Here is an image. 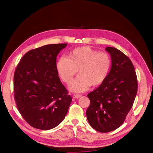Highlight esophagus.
I'll return each instance as SVG.
<instances>
[{"label": "esophagus", "mask_w": 153, "mask_h": 153, "mask_svg": "<svg viewBox=\"0 0 153 153\" xmlns=\"http://www.w3.org/2000/svg\"><path fill=\"white\" fill-rule=\"evenodd\" d=\"M81 96H82V95H80V94H74V95L73 96V98H75V99H76V98H80Z\"/></svg>", "instance_id": "1"}]
</instances>
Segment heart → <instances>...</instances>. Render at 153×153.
I'll return each mask as SVG.
<instances>
[{"mask_svg":"<svg viewBox=\"0 0 153 153\" xmlns=\"http://www.w3.org/2000/svg\"><path fill=\"white\" fill-rule=\"evenodd\" d=\"M111 68V59L105 52H98L89 47L74 49L69 57L62 56L57 62V71L62 81L69 84L78 69L80 74L73 81L69 89L82 92L92 85H98L105 80Z\"/></svg>","mask_w":153,"mask_h":153,"instance_id":"obj_1","label":"heart"}]
</instances>
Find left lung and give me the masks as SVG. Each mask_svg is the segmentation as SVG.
Returning a JSON list of instances; mask_svg holds the SVG:
<instances>
[{
  "instance_id": "left-lung-1",
  "label": "left lung",
  "mask_w": 153,
  "mask_h": 153,
  "mask_svg": "<svg viewBox=\"0 0 153 153\" xmlns=\"http://www.w3.org/2000/svg\"><path fill=\"white\" fill-rule=\"evenodd\" d=\"M112 65L105 80L88 94L86 116L91 126L101 133L120 127L132 108L137 93V78L131 60L121 51L106 47Z\"/></svg>"
}]
</instances>
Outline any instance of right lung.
Segmentation results:
<instances>
[{
    "label": "right lung",
    "mask_w": 153,
    "mask_h": 153,
    "mask_svg": "<svg viewBox=\"0 0 153 153\" xmlns=\"http://www.w3.org/2000/svg\"><path fill=\"white\" fill-rule=\"evenodd\" d=\"M67 45H47L31 50L16 68L14 98L22 117L35 128L48 130L58 126L71 103L56 66L57 55Z\"/></svg>",
    "instance_id": "obj_1"
}]
</instances>
